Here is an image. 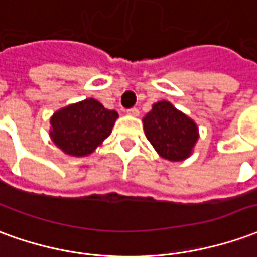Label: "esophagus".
I'll return each mask as SVG.
<instances>
[{
    "label": "esophagus",
    "mask_w": 257,
    "mask_h": 257,
    "mask_svg": "<svg viewBox=\"0 0 257 257\" xmlns=\"http://www.w3.org/2000/svg\"><path fill=\"white\" fill-rule=\"evenodd\" d=\"M126 114L131 116H138L139 115V110L138 108H129V110H126Z\"/></svg>",
    "instance_id": "obj_1"
}]
</instances>
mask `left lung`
Instances as JSON below:
<instances>
[{
    "label": "left lung",
    "instance_id": "1",
    "mask_svg": "<svg viewBox=\"0 0 257 257\" xmlns=\"http://www.w3.org/2000/svg\"><path fill=\"white\" fill-rule=\"evenodd\" d=\"M142 122L147 141L160 157L175 163L191 157L199 139V128L192 118L170 101L154 103Z\"/></svg>",
    "mask_w": 257,
    "mask_h": 257
}]
</instances>
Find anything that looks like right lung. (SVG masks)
<instances>
[{
  "instance_id": "obj_1",
  "label": "right lung",
  "mask_w": 257,
  "mask_h": 257,
  "mask_svg": "<svg viewBox=\"0 0 257 257\" xmlns=\"http://www.w3.org/2000/svg\"><path fill=\"white\" fill-rule=\"evenodd\" d=\"M118 119L115 110H107L96 98L69 104L50 118V138L71 157H85L101 146Z\"/></svg>"
}]
</instances>
